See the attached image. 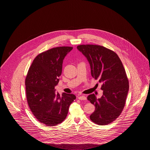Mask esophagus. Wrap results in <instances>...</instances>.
Instances as JSON below:
<instances>
[{
    "label": "esophagus",
    "instance_id": "obj_1",
    "mask_svg": "<svg viewBox=\"0 0 150 150\" xmlns=\"http://www.w3.org/2000/svg\"><path fill=\"white\" fill-rule=\"evenodd\" d=\"M79 100H86V97L84 96H79L78 97Z\"/></svg>",
    "mask_w": 150,
    "mask_h": 150
}]
</instances>
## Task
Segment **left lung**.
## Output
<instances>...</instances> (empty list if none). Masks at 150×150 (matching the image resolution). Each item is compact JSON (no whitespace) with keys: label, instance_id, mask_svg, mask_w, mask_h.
Wrapping results in <instances>:
<instances>
[{"label":"left lung","instance_id":"1","mask_svg":"<svg viewBox=\"0 0 150 150\" xmlns=\"http://www.w3.org/2000/svg\"><path fill=\"white\" fill-rule=\"evenodd\" d=\"M77 49L87 59L92 77L102 83L100 98L94 94L87 97L96 107L90 119L98 125L108 124L121 114L125 106L129 91L125 69L117 54L104 47L80 45Z\"/></svg>","mask_w":150,"mask_h":150}]
</instances>
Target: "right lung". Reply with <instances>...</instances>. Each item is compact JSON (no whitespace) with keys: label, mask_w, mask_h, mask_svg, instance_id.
Here are the masks:
<instances>
[{"label":"right lung","mask_w":150,"mask_h":150,"mask_svg":"<svg viewBox=\"0 0 150 150\" xmlns=\"http://www.w3.org/2000/svg\"><path fill=\"white\" fill-rule=\"evenodd\" d=\"M70 47L52 48L38 55L25 80L29 107L36 119L47 126H55L66 119L70 105L76 99L73 94L60 96L54 89L62 74L64 57Z\"/></svg>","instance_id":"add662e5"}]
</instances>
